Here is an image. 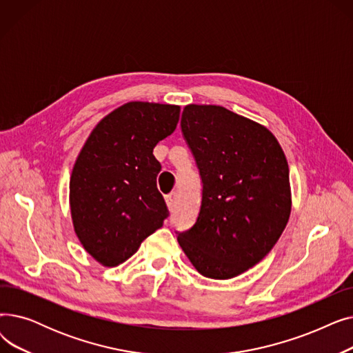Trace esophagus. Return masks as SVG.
I'll return each instance as SVG.
<instances>
[{
  "mask_svg": "<svg viewBox=\"0 0 353 353\" xmlns=\"http://www.w3.org/2000/svg\"><path fill=\"white\" fill-rule=\"evenodd\" d=\"M176 201H177V193H170L165 196V203L169 206V210L173 212L176 209Z\"/></svg>",
  "mask_w": 353,
  "mask_h": 353,
  "instance_id": "1",
  "label": "esophagus"
}]
</instances>
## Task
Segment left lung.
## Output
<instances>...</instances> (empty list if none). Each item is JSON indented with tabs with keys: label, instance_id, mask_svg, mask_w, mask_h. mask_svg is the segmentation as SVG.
Listing matches in <instances>:
<instances>
[{
	"label": "left lung",
	"instance_id": "8db88e82",
	"mask_svg": "<svg viewBox=\"0 0 353 353\" xmlns=\"http://www.w3.org/2000/svg\"><path fill=\"white\" fill-rule=\"evenodd\" d=\"M180 125L201 201L194 225L177 232V240L203 276L232 279L261 262L288 225L285 153L266 127L220 105L189 104Z\"/></svg>",
	"mask_w": 353,
	"mask_h": 353
}]
</instances>
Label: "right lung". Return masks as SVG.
Masks as SVG:
<instances>
[{
	"label": "right lung",
	"instance_id": "add662e5",
	"mask_svg": "<svg viewBox=\"0 0 353 353\" xmlns=\"http://www.w3.org/2000/svg\"><path fill=\"white\" fill-rule=\"evenodd\" d=\"M179 116V105L127 103L81 148L70 179L71 217L81 245L101 265L125 262L169 217L153 148L174 132Z\"/></svg>",
	"mask_w": 353,
	"mask_h": 353
}]
</instances>
